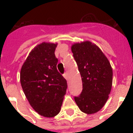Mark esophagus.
Wrapping results in <instances>:
<instances>
[{
	"instance_id": "34e87169",
	"label": "esophagus",
	"mask_w": 133,
	"mask_h": 133,
	"mask_svg": "<svg viewBox=\"0 0 133 133\" xmlns=\"http://www.w3.org/2000/svg\"><path fill=\"white\" fill-rule=\"evenodd\" d=\"M63 76H64V78H65L67 80V81H68V80H69V76H68L67 72H65V73H64V75H63Z\"/></svg>"
}]
</instances>
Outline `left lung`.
Wrapping results in <instances>:
<instances>
[{
	"mask_svg": "<svg viewBox=\"0 0 133 133\" xmlns=\"http://www.w3.org/2000/svg\"><path fill=\"white\" fill-rule=\"evenodd\" d=\"M83 82V90L75 101L82 112L94 114L103 107L112 84V69L98 46L90 41L71 46Z\"/></svg>",
	"mask_w": 133,
	"mask_h": 133,
	"instance_id": "obj_1",
	"label": "left lung"
}]
</instances>
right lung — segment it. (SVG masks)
<instances>
[{
    "label": "right lung",
    "mask_w": 133,
    "mask_h": 133,
    "mask_svg": "<svg viewBox=\"0 0 133 133\" xmlns=\"http://www.w3.org/2000/svg\"><path fill=\"white\" fill-rule=\"evenodd\" d=\"M57 43H42L30 51L21 68V83L30 106L44 117L59 113L67 89L65 78L56 69Z\"/></svg>",
    "instance_id": "right-lung-1"
}]
</instances>
